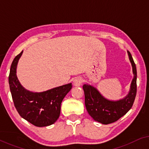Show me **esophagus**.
Listing matches in <instances>:
<instances>
[{
	"mask_svg": "<svg viewBox=\"0 0 149 149\" xmlns=\"http://www.w3.org/2000/svg\"><path fill=\"white\" fill-rule=\"evenodd\" d=\"M82 82H83L82 78H81V77H77V78H75L74 79V81H73V85H74V86L79 87L82 84Z\"/></svg>",
	"mask_w": 149,
	"mask_h": 149,
	"instance_id": "esophagus-1",
	"label": "esophagus"
}]
</instances>
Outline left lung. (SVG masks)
<instances>
[{"label":"left lung","mask_w":149,"mask_h":149,"mask_svg":"<svg viewBox=\"0 0 149 149\" xmlns=\"http://www.w3.org/2000/svg\"><path fill=\"white\" fill-rule=\"evenodd\" d=\"M128 57L132 64L134 77L127 95L118 100L106 98L95 87L89 84L83 86L85 93V104L89 115L95 121L107 124L117 121L131 109L136 95L137 71L136 64L130 52Z\"/></svg>","instance_id":"8db88e82"}]
</instances>
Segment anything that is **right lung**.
Segmentation results:
<instances>
[{"mask_svg": "<svg viewBox=\"0 0 149 149\" xmlns=\"http://www.w3.org/2000/svg\"><path fill=\"white\" fill-rule=\"evenodd\" d=\"M23 51L14 58L9 76V83L14 105L19 115L37 127L54 124L60 117L61 103L72 88V83L54 87L42 92L30 91L18 80L17 66Z\"/></svg>", "mask_w": 149, "mask_h": 149, "instance_id": "add662e5", "label": "right lung"}]
</instances>
